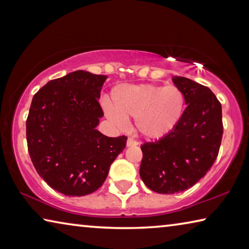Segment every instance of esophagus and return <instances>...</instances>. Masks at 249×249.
I'll use <instances>...</instances> for the list:
<instances>
[{"label": "esophagus", "mask_w": 249, "mask_h": 249, "mask_svg": "<svg viewBox=\"0 0 249 249\" xmlns=\"http://www.w3.org/2000/svg\"><path fill=\"white\" fill-rule=\"evenodd\" d=\"M136 145H138V142H137V141L133 140V138H128V140H127V146H128V147H130V146H136Z\"/></svg>", "instance_id": "34e87169"}]
</instances>
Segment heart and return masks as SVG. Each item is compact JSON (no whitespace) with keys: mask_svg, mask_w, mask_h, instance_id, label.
I'll return each instance as SVG.
<instances>
[{"mask_svg":"<svg viewBox=\"0 0 249 249\" xmlns=\"http://www.w3.org/2000/svg\"><path fill=\"white\" fill-rule=\"evenodd\" d=\"M109 120L124 125L125 119L134 117L135 127L142 136L161 138L174 130L183 115L185 96L176 84L156 86H119L112 92Z\"/></svg>","mask_w":249,"mask_h":249,"instance_id":"1","label":"heart"}]
</instances>
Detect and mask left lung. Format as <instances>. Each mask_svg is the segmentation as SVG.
Masks as SVG:
<instances>
[{
	"instance_id": "obj_1",
	"label": "left lung",
	"mask_w": 249,
	"mask_h": 249,
	"mask_svg": "<svg viewBox=\"0 0 249 249\" xmlns=\"http://www.w3.org/2000/svg\"><path fill=\"white\" fill-rule=\"evenodd\" d=\"M172 81L185 96L183 115L169 134L141 146V178L161 195L184 191L203 178L215 161L223 135L222 105L213 92L184 77Z\"/></svg>"
}]
</instances>
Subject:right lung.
Here are the masks:
<instances>
[{
	"instance_id": "1",
	"label": "right lung",
	"mask_w": 249,
	"mask_h": 249,
	"mask_svg": "<svg viewBox=\"0 0 249 249\" xmlns=\"http://www.w3.org/2000/svg\"><path fill=\"white\" fill-rule=\"evenodd\" d=\"M107 75L73 71L49 81L34 95L26 121L28 153L53 190L82 196L103 184L126 146V136L107 137L95 127Z\"/></svg>"
}]
</instances>
